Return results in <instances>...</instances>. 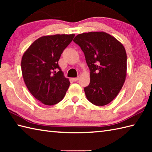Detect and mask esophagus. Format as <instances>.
<instances>
[{
    "instance_id": "1",
    "label": "esophagus",
    "mask_w": 152,
    "mask_h": 152,
    "mask_svg": "<svg viewBox=\"0 0 152 152\" xmlns=\"http://www.w3.org/2000/svg\"><path fill=\"white\" fill-rule=\"evenodd\" d=\"M79 80V77H77V78H72V80L74 82H77Z\"/></svg>"
}]
</instances>
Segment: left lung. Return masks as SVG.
Returning <instances> with one entry per match:
<instances>
[{"instance_id": "1", "label": "left lung", "mask_w": 152, "mask_h": 152, "mask_svg": "<svg viewBox=\"0 0 152 152\" xmlns=\"http://www.w3.org/2000/svg\"><path fill=\"white\" fill-rule=\"evenodd\" d=\"M73 41L84 53L90 70V83L84 88L87 99L96 106L112 102L127 76V53L115 38L105 32L79 34Z\"/></svg>"}]
</instances>
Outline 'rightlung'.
I'll use <instances>...</instances> for the list:
<instances>
[{"label": "right lung", "instance_id": "add662e5", "mask_svg": "<svg viewBox=\"0 0 152 152\" xmlns=\"http://www.w3.org/2000/svg\"><path fill=\"white\" fill-rule=\"evenodd\" d=\"M75 34L42 37L25 51L21 59V72L27 89L44 104L51 106L62 100L69 88L58 64L61 55Z\"/></svg>", "mask_w": 152, "mask_h": 152}]
</instances>
